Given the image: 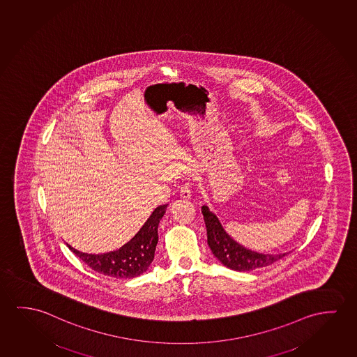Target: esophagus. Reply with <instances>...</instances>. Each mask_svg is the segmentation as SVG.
Segmentation results:
<instances>
[{
  "instance_id": "1",
  "label": "esophagus",
  "mask_w": 357,
  "mask_h": 357,
  "mask_svg": "<svg viewBox=\"0 0 357 357\" xmlns=\"http://www.w3.org/2000/svg\"><path fill=\"white\" fill-rule=\"evenodd\" d=\"M179 195H181L183 199H190L192 198V190H190V187L185 184V185H181L179 188Z\"/></svg>"
}]
</instances>
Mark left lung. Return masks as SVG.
Wrapping results in <instances>:
<instances>
[{"label": "left lung", "instance_id": "1", "mask_svg": "<svg viewBox=\"0 0 357 357\" xmlns=\"http://www.w3.org/2000/svg\"><path fill=\"white\" fill-rule=\"evenodd\" d=\"M202 213L204 221L208 231V245L215 257L227 268L234 269L237 272L252 271L262 268L269 264H273L280 258L284 257V253H259L240 245L226 232L221 225L219 218L208 208L203 205Z\"/></svg>", "mask_w": 357, "mask_h": 357}]
</instances>
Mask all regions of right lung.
<instances>
[{
  "instance_id": "right-lung-1",
  "label": "right lung",
  "mask_w": 357,
  "mask_h": 357,
  "mask_svg": "<svg viewBox=\"0 0 357 357\" xmlns=\"http://www.w3.org/2000/svg\"><path fill=\"white\" fill-rule=\"evenodd\" d=\"M167 206L168 205H159L154 208L137 234L116 251L95 255L77 251L70 245H66L84 264L101 275L112 278H135L143 275L153 262L158 243L159 221L165 214Z\"/></svg>"
}]
</instances>
